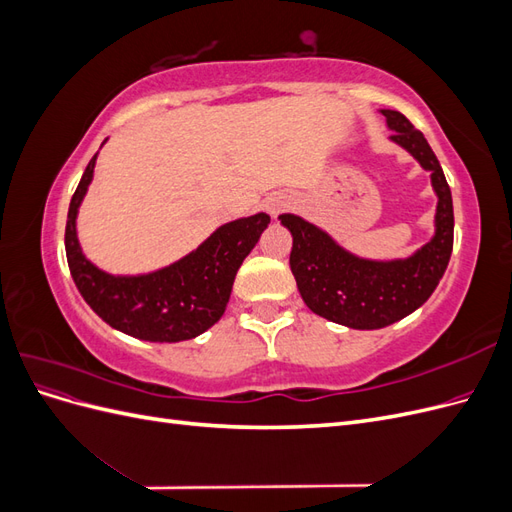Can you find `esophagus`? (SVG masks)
I'll return each instance as SVG.
<instances>
[{
  "instance_id": "esophagus-1",
  "label": "esophagus",
  "mask_w": 512,
  "mask_h": 512,
  "mask_svg": "<svg viewBox=\"0 0 512 512\" xmlns=\"http://www.w3.org/2000/svg\"><path fill=\"white\" fill-rule=\"evenodd\" d=\"M286 207H288L286 196H273V198L267 200V211L273 215V218L277 213H282Z\"/></svg>"
}]
</instances>
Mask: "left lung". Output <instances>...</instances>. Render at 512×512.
Returning a JSON list of instances; mask_svg holds the SVG:
<instances>
[{"instance_id":"1","label":"left lung","mask_w":512,"mask_h":512,"mask_svg":"<svg viewBox=\"0 0 512 512\" xmlns=\"http://www.w3.org/2000/svg\"><path fill=\"white\" fill-rule=\"evenodd\" d=\"M391 141L431 173L438 196L436 235L408 258L367 260L346 252L327 232L299 215H280L292 235L290 271L314 314L350 329H382L421 307L440 284L453 252V196L442 166L421 130L391 108L380 111Z\"/></svg>"}]
</instances>
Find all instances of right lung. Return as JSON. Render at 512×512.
Listing matches in <instances>:
<instances>
[{
  "label": "right lung",
  "mask_w": 512,
  "mask_h": 512,
  "mask_svg": "<svg viewBox=\"0 0 512 512\" xmlns=\"http://www.w3.org/2000/svg\"><path fill=\"white\" fill-rule=\"evenodd\" d=\"M104 145V143H102ZM89 160L66 222V256L72 280L87 305L113 329L145 342H183L213 327L224 314L232 282L245 256L271 222L256 213L220 226L194 252L145 275H111L89 262L76 237V213L94 179Z\"/></svg>",
  "instance_id": "obj_1"
}]
</instances>
